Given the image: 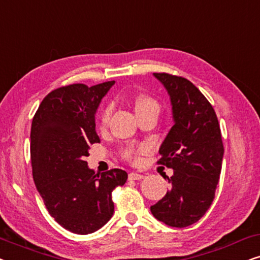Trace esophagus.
<instances>
[{"label":"esophagus","mask_w":260,"mask_h":260,"mask_svg":"<svg viewBox=\"0 0 260 260\" xmlns=\"http://www.w3.org/2000/svg\"><path fill=\"white\" fill-rule=\"evenodd\" d=\"M143 175L142 174H137V173H130L129 174V180H142L143 179Z\"/></svg>","instance_id":"1"}]
</instances>
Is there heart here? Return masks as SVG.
<instances>
[{
    "label": "heart",
    "mask_w": 260,
    "mask_h": 260,
    "mask_svg": "<svg viewBox=\"0 0 260 260\" xmlns=\"http://www.w3.org/2000/svg\"><path fill=\"white\" fill-rule=\"evenodd\" d=\"M135 110H136L137 115L143 112H148V111H156L158 112L159 110V105L157 101L155 98L150 97V95H145L142 94L140 97L136 98L135 101ZM112 113V106L111 105H106L102 109L101 113L98 116V125L101 129H104V127L109 124L110 117H111ZM148 148L145 145H127V147L123 148L120 150V156H122L123 159H125L127 162L135 163L137 162L138 157L144 152H147Z\"/></svg>",
    "instance_id": "1"
}]
</instances>
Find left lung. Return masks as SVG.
Masks as SVG:
<instances>
[{"mask_svg":"<svg viewBox=\"0 0 260 260\" xmlns=\"http://www.w3.org/2000/svg\"><path fill=\"white\" fill-rule=\"evenodd\" d=\"M173 105L174 125L159 148L158 165L174 170L172 183L152 215L172 227L190 226L211 207L221 173L223 144L218 117L200 90L183 77L154 73Z\"/></svg>","mask_w":260,"mask_h":260,"instance_id":"1","label":"left lung"}]
</instances>
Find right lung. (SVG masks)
<instances>
[{
  "label": "right lung",
  "mask_w": 260,
  "mask_h": 260,
  "mask_svg": "<svg viewBox=\"0 0 260 260\" xmlns=\"http://www.w3.org/2000/svg\"><path fill=\"white\" fill-rule=\"evenodd\" d=\"M115 80L93 85L71 84L46 95L30 129V161L34 183L59 225L76 234L101 229L113 214L112 191L127 174L88 169L90 145L99 143L94 113Z\"/></svg>",
  "instance_id": "1"
}]
</instances>
